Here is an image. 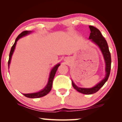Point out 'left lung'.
<instances>
[{
	"mask_svg": "<svg viewBox=\"0 0 122 122\" xmlns=\"http://www.w3.org/2000/svg\"><path fill=\"white\" fill-rule=\"evenodd\" d=\"M89 29L91 30V33L89 36V39L96 44L99 46L100 49L102 53L103 56H104L105 63H106V76L102 81L98 83L96 86L91 88H85L78 87L74 84V82L71 81L72 86L75 89H76L78 92L83 93L84 94H92L97 92L103 86L105 83L107 81L109 76L110 72L111 69V53L109 51V48L107 42L106 40L103 37L102 34L99 31V29L94 27V26L89 25Z\"/></svg>",
	"mask_w": 122,
	"mask_h": 122,
	"instance_id": "obj_1",
	"label": "left lung"
}]
</instances>
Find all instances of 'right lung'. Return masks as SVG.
Returning a JSON list of instances; mask_svg holds the SVG:
<instances>
[{
  "label": "right lung",
  "instance_id": "add662e5",
  "mask_svg": "<svg viewBox=\"0 0 122 122\" xmlns=\"http://www.w3.org/2000/svg\"><path fill=\"white\" fill-rule=\"evenodd\" d=\"M31 33V31H23L22 33H21L19 36H17V38H16L15 41V43L13 44V46H12V47L11 48L10 51V54H9V61H8V69L9 68V65L10 63V61H11V56H12V55L13 54V52H14L15 48V46L16 44V42L17 41L19 40L20 38L23 37V36H25L26 35L30 34V33ZM60 64H56V66H55L53 68V69H51V73H50V76H49V80H48V84H46V86L44 89L41 90V91L38 92L36 93H29V94H23L24 96H25L26 97L29 98H41L43 96H46V94H48L49 93V92L51 91V87H52V84H53V79H54V77L55 76V74H56V71H57L58 67L60 66Z\"/></svg>",
  "mask_w": 122,
  "mask_h": 122
}]
</instances>
